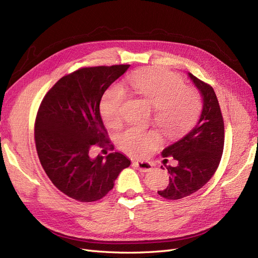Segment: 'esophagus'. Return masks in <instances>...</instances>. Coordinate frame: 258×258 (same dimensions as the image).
I'll return each mask as SVG.
<instances>
[{"mask_svg": "<svg viewBox=\"0 0 258 258\" xmlns=\"http://www.w3.org/2000/svg\"><path fill=\"white\" fill-rule=\"evenodd\" d=\"M135 166L141 171V172H148L153 169V165L148 161H142V160H137L135 161Z\"/></svg>", "mask_w": 258, "mask_h": 258, "instance_id": "1", "label": "esophagus"}]
</instances>
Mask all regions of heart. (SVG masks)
<instances>
[{"label": "heart", "instance_id": "heart-1", "mask_svg": "<svg viewBox=\"0 0 258 258\" xmlns=\"http://www.w3.org/2000/svg\"><path fill=\"white\" fill-rule=\"evenodd\" d=\"M129 85L154 108V120L167 135L182 134L196 120L200 110L197 92L184 88L182 80L175 74L162 69L147 70L131 75ZM124 99L126 92L120 85L112 86L103 95L100 111L110 128H118L121 124ZM159 142V136L155 131L137 127L124 130L118 137L121 150L136 156L145 155Z\"/></svg>", "mask_w": 258, "mask_h": 258}]
</instances>
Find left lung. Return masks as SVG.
I'll list each match as a JSON object with an SVG mask.
<instances>
[{
    "label": "left lung",
    "instance_id": "1",
    "mask_svg": "<svg viewBox=\"0 0 258 258\" xmlns=\"http://www.w3.org/2000/svg\"><path fill=\"white\" fill-rule=\"evenodd\" d=\"M187 75L201 93L202 110L188 134L162 152L163 156H172L177 161L175 167L165 165L170 174L169 185L158 191L170 200L189 196L205 186L220 165L224 148V121L213 88L192 74Z\"/></svg>",
    "mask_w": 258,
    "mask_h": 258
}]
</instances>
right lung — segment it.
<instances>
[{
    "label": "right lung",
    "mask_w": 258,
    "mask_h": 258,
    "mask_svg": "<svg viewBox=\"0 0 258 258\" xmlns=\"http://www.w3.org/2000/svg\"><path fill=\"white\" fill-rule=\"evenodd\" d=\"M129 67L80 69L60 79L42 101L34 130L37 155L52 184L70 198L81 202L103 198L130 166L119 152L90 156L93 145H108L101 99Z\"/></svg>",
    "instance_id": "add662e5"
}]
</instances>
